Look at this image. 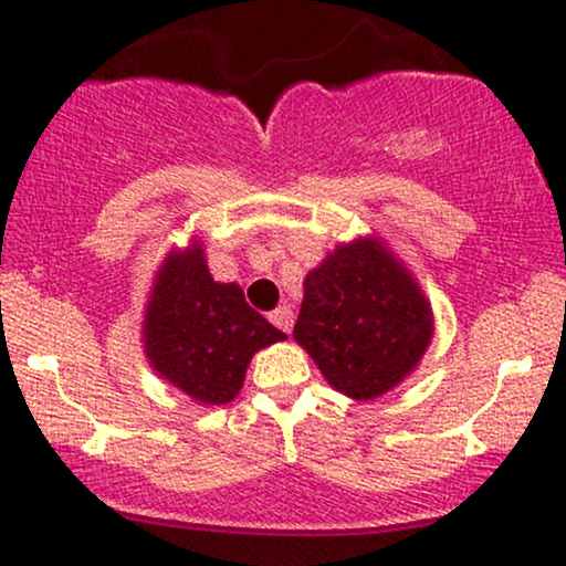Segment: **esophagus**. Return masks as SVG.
I'll return each mask as SVG.
<instances>
[{
  "label": "esophagus",
  "mask_w": 566,
  "mask_h": 566,
  "mask_svg": "<svg viewBox=\"0 0 566 566\" xmlns=\"http://www.w3.org/2000/svg\"><path fill=\"white\" fill-rule=\"evenodd\" d=\"M269 319H271V324H276L282 333H287V335L292 333V322H295V319H292V311L287 308V305H279V308L269 316Z\"/></svg>",
  "instance_id": "esophagus-1"
}]
</instances>
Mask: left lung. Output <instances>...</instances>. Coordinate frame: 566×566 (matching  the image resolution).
<instances>
[{"label":"left lung","instance_id":"left-lung-1","mask_svg":"<svg viewBox=\"0 0 566 566\" xmlns=\"http://www.w3.org/2000/svg\"><path fill=\"white\" fill-rule=\"evenodd\" d=\"M303 287L292 335L335 391L378 399L418 367L433 337L431 303L380 239L335 247Z\"/></svg>","mask_w":566,"mask_h":566}]
</instances>
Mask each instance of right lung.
<instances>
[{"label": "right lung", "instance_id": "right-lung-1", "mask_svg": "<svg viewBox=\"0 0 566 566\" xmlns=\"http://www.w3.org/2000/svg\"><path fill=\"white\" fill-rule=\"evenodd\" d=\"M244 301L239 284L210 276L205 250H172L159 265L143 322V348L167 382L199 405H226L242 391L258 350L284 340Z\"/></svg>", "mask_w": 566, "mask_h": 566}]
</instances>
